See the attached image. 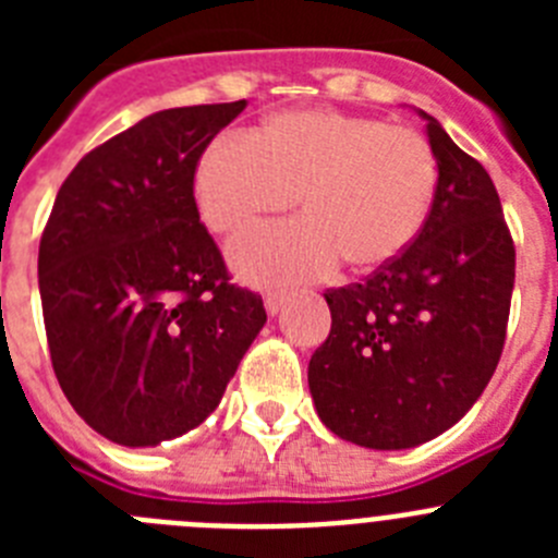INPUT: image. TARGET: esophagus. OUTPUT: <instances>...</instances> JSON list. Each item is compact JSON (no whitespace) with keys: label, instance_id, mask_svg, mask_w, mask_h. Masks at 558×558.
Wrapping results in <instances>:
<instances>
[{"label":"esophagus","instance_id":"esophagus-1","mask_svg":"<svg viewBox=\"0 0 558 558\" xmlns=\"http://www.w3.org/2000/svg\"><path fill=\"white\" fill-rule=\"evenodd\" d=\"M282 307H284V293L265 295V310H268V315H279V310Z\"/></svg>","mask_w":558,"mask_h":558}]
</instances>
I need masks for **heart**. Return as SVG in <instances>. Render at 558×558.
I'll use <instances>...</instances> for the list:
<instances>
[{"instance_id":"obj_1","label":"heart","mask_w":558,"mask_h":558,"mask_svg":"<svg viewBox=\"0 0 558 558\" xmlns=\"http://www.w3.org/2000/svg\"><path fill=\"white\" fill-rule=\"evenodd\" d=\"M438 165L416 131L338 111H288L259 133H223L195 170L206 223L236 231L302 201L304 218L263 223L229 245L248 282H299L347 259L383 265L430 215Z\"/></svg>"}]
</instances>
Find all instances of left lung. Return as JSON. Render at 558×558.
I'll return each instance as SVG.
<instances>
[{
  "label": "left lung",
  "mask_w": 558,
  "mask_h": 558,
  "mask_svg": "<svg viewBox=\"0 0 558 558\" xmlns=\"http://www.w3.org/2000/svg\"><path fill=\"white\" fill-rule=\"evenodd\" d=\"M416 113L438 165L430 215L366 282L324 293L332 329L307 368L318 418L368 450L425 445L475 405L514 290V243L489 172Z\"/></svg>",
  "instance_id": "1"
}]
</instances>
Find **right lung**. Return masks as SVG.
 I'll use <instances>...</instances> for the list:
<instances>
[{"mask_svg":"<svg viewBox=\"0 0 558 558\" xmlns=\"http://www.w3.org/2000/svg\"><path fill=\"white\" fill-rule=\"evenodd\" d=\"M245 100L156 111L83 156L38 248L52 368L77 416L122 447L206 422L259 329L192 195L201 153Z\"/></svg>","mask_w":558,"mask_h":558,"instance_id":"1","label":"right lung"}]
</instances>
